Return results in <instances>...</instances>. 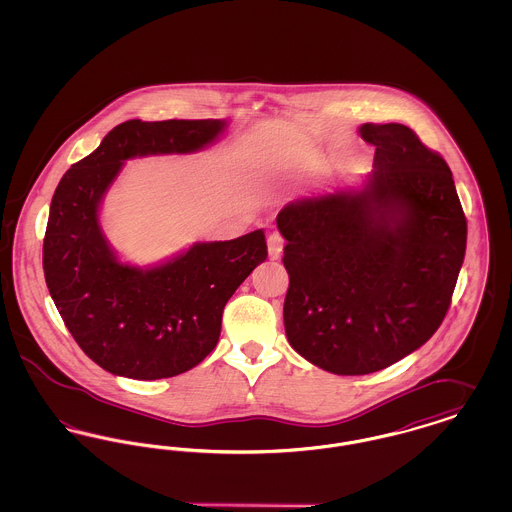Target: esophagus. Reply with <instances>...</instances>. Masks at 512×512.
I'll list each match as a JSON object with an SVG mask.
<instances>
[{
  "label": "esophagus",
  "mask_w": 512,
  "mask_h": 512,
  "mask_svg": "<svg viewBox=\"0 0 512 512\" xmlns=\"http://www.w3.org/2000/svg\"><path fill=\"white\" fill-rule=\"evenodd\" d=\"M268 257L270 259H278L282 255L284 249V238L280 232H270L267 238Z\"/></svg>",
  "instance_id": "obj_1"
}]
</instances>
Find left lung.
<instances>
[{"instance_id":"1","label":"left lung","mask_w":512,"mask_h":512,"mask_svg":"<svg viewBox=\"0 0 512 512\" xmlns=\"http://www.w3.org/2000/svg\"><path fill=\"white\" fill-rule=\"evenodd\" d=\"M363 192L297 199L276 224L293 349L341 376L382 370L434 336L463 267L466 219L445 159L405 124L361 126Z\"/></svg>"}]
</instances>
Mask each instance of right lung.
Segmentation results:
<instances>
[{"mask_svg": "<svg viewBox=\"0 0 512 512\" xmlns=\"http://www.w3.org/2000/svg\"><path fill=\"white\" fill-rule=\"evenodd\" d=\"M224 128L219 119L122 122L53 194L44 238L49 295L80 349L111 374L159 380L199 365L219 341L224 305L267 259L265 232L255 230L197 242L159 267H132L99 226V203L126 159L192 153Z\"/></svg>", "mask_w": 512, "mask_h": 512, "instance_id": "add662e5", "label": "right lung"}]
</instances>
